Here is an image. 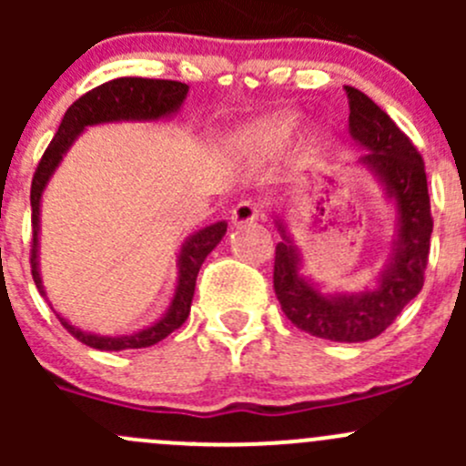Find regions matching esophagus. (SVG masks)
<instances>
[{"label":"esophagus","mask_w":466,"mask_h":466,"mask_svg":"<svg viewBox=\"0 0 466 466\" xmlns=\"http://www.w3.org/2000/svg\"><path fill=\"white\" fill-rule=\"evenodd\" d=\"M261 203L255 198H246L241 200L237 207L232 209V223L234 225H246V223H255L259 220L261 216Z\"/></svg>","instance_id":"34e87169"}]
</instances>
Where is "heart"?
<instances>
[{
    "label": "heart",
    "instance_id": "heart-1",
    "mask_svg": "<svg viewBox=\"0 0 466 466\" xmlns=\"http://www.w3.org/2000/svg\"><path fill=\"white\" fill-rule=\"evenodd\" d=\"M295 128V116L290 115H277L270 119H263L259 124H255L252 128H248L241 135L238 144L243 150L257 155H272L284 146L289 135Z\"/></svg>",
    "mask_w": 466,
    "mask_h": 466
}]
</instances>
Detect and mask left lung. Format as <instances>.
Returning <instances> with one entry per match:
<instances>
[{"label":"left lung","instance_id":"1","mask_svg":"<svg viewBox=\"0 0 466 466\" xmlns=\"http://www.w3.org/2000/svg\"><path fill=\"white\" fill-rule=\"evenodd\" d=\"M350 98L351 137L365 146L368 164L385 182L397 203L399 237L394 255L374 290L359 295H322L298 275L299 255L286 229L275 248L272 286L281 311L302 331L336 342H363L380 336L424 286L431 252L433 216H431L426 168L420 150L383 110L359 92L345 87Z\"/></svg>","mask_w":466,"mask_h":466}]
</instances>
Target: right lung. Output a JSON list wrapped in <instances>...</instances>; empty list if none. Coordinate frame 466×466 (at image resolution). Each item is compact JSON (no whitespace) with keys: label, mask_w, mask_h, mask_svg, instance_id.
<instances>
[{"label":"right lung","mask_w":466,"mask_h":466,"mask_svg":"<svg viewBox=\"0 0 466 466\" xmlns=\"http://www.w3.org/2000/svg\"><path fill=\"white\" fill-rule=\"evenodd\" d=\"M189 86L180 81H159V78H115L103 86L89 89L83 94L78 101L69 106L65 112L63 121L58 126V133L54 135L51 144L46 146L45 155H42L40 164H37L35 173H33L31 182V225H33V243H31V275L35 281L37 290H42L40 272H37V229H40V198L45 191L46 180L51 173L56 171L58 162L63 159L65 150L72 146L74 139L81 135L86 126L103 124V121H121V119H159L177 107L185 101ZM228 232V223H214L209 228L196 232L189 241L182 246L180 252V279H177L176 298H173L171 307L164 313L162 320H157L142 331L133 333V336H94L86 333L81 329L72 327L67 320L58 316L60 324L72 333L76 340L83 345L94 347L101 351H121V350H142L150 347L155 342L164 340L168 333L182 327L191 311V299H194L196 290V277H198L200 266H203L205 257L214 250L220 243L223 234Z\"/></svg>","instance_id":"right-lung-1"}]
</instances>
